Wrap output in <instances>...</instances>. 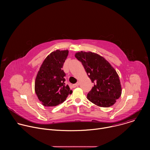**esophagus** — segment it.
<instances>
[{
    "instance_id": "obj_1",
    "label": "esophagus",
    "mask_w": 150,
    "mask_h": 150,
    "mask_svg": "<svg viewBox=\"0 0 150 150\" xmlns=\"http://www.w3.org/2000/svg\"><path fill=\"white\" fill-rule=\"evenodd\" d=\"M79 82H77L76 83L72 85V87H73V88H76V87H77L79 86Z\"/></svg>"
}]
</instances>
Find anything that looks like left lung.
Here are the masks:
<instances>
[{
  "mask_svg": "<svg viewBox=\"0 0 150 150\" xmlns=\"http://www.w3.org/2000/svg\"><path fill=\"white\" fill-rule=\"evenodd\" d=\"M75 57L80 61L94 87L87 99L96 105L109 108L121 96L122 88L116 70L103 57L91 52H78Z\"/></svg>",
  "mask_w": 150,
  "mask_h": 150,
  "instance_id": "8db88e82",
  "label": "left lung"
}]
</instances>
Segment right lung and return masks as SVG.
<instances>
[{
    "label": "right lung",
    "instance_id": "obj_1",
    "mask_svg": "<svg viewBox=\"0 0 150 150\" xmlns=\"http://www.w3.org/2000/svg\"><path fill=\"white\" fill-rule=\"evenodd\" d=\"M68 53V50L52 52L40 68L35 81V92L45 106H56L72 93L65 83L66 74L62 69Z\"/></svg>",
    "mask_w": 150,
    "mask_h": 150
}]
</instances>
